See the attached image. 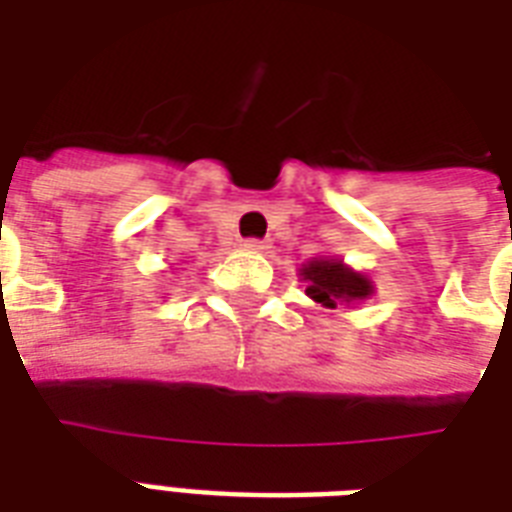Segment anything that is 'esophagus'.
<instances>
[{
	"label": "esophagus",
	"instance_id": "obj_1",
	"mask_svg": "<svg viewBox=\"0 0 512 512\" xmlns=\"http://www.w3.org/2000/svg\"><path fill=\"white\" fill-rule=\"evenodd\" d=\"M244 247L252 249V252H263V249H268V244L263 239H244Z\"/></svg>",
	"mask_w": 512,
	"mask_h": 512
}]
</instances>
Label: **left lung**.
Listing matches in <instances>:
<instances>
[{
  "instance_id": "obj_1",
  "label": "left lung",
  "mask_w": 512,
  "mask_h": 512,
  "mask_svg": "<svg viewBox=\"0 0 512 512\" xmlns=\"http://www.w3.org/2000/svg\"><path fill=\"white\" fill-rule=\"evenodd\" d=\"M303 279L308 281L305 295L313 297L324 308H337L342 303L364 300L372 292V284L361 273H353L335 260H313L303 268Z\"/></svg>"
}]
</instances>
